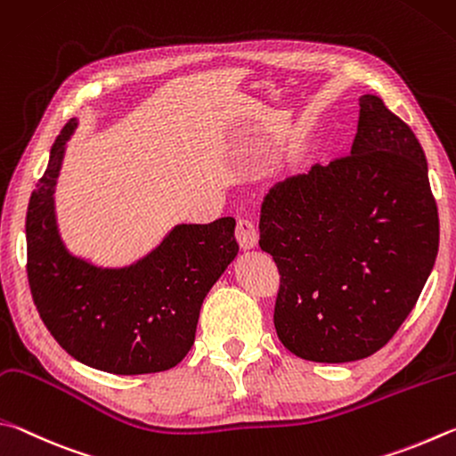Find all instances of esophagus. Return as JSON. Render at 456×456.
Masks as SVG:
<instances>
[{
  "label": "esophagus",
  "instance_id": "esophagus-1",
  "mask_svg": "<svg viewBox=\"0 0 456 456\" xmlns=\"http://www.w3.org/2000/svg\"><path fill=\"white\" fill-rule=\"evenodd\" d=\"M236 240L242 250H252L258 244V230L250 220L240 218L236 224Z\"/></svg>",
  "mask_w": 456,
  "mask_h": 456
}]
</instances>
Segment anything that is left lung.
<instances>
[{
  "label": "left lung",
  "mask_w": 456,
  "mask_h": 456,
  "mask_svg": "<svg viewBox=\"0 0 456 456\" xmlns=\"http://www.w3.org/2000/svg\"><path fill=\"white\" fill-rule=\"evenodd\" d=\"M358 106L350 154L276 183L260 212V248L282 276L278 338L313 362H353L385 346L438 252L417 135L379 95H361Z\"/></svg>",
  "instance_id": "left-lung-1"
}]
</instances>
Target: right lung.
<instances>
[{"mask_svg":"<svg viewBox=\"0 0 456 456\" xmlns=\"http://www.w3.org/2000/svg\"><path fill=\"white\" fill-rule=\"evenodd\" d=\"M71 118L31 191L28 281L47 330L69 356L111 374L162 372L194 345L206 294L236 258V220L175 224L156 248L126 266H102L71 252L60 234L55 186Z\"/></svg>","mask_w":456,"mask_h":456,"instance_id":"add662e5","label":"right lung"}]
</instances>
